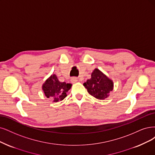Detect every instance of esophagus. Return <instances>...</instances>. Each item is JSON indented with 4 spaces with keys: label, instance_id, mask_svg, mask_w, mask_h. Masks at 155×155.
Returning a JSON list of instances; mask_svg holds the SVG:
<instances>
[{
    "label": "esophagus",
    "instance_id": "obj_1",
    "mask_svg": "<svg viewBox=\"0 0 155 155\" xmlns=\"http://www.w3.org/2000/svg\"><path fill=\"white\" fill-rule=\"evenodd\" d=\"M71 83H75V82H78V79L76 77H72L71 78Z\"/></svg>",
    "mask_w": 155,
    "mask_h": 155
}]
</instances>
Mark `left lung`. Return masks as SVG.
Segmentation results:
<instances>
[{
  "instance_id": "1",
  "label": "left lung",
  "mask_w": 155,
  "mask_h": 155,
  "mask_svg": "<svg viewBox=\"0 0 155 155\" xmlns=\"http://www.w3.org/2000/svg\"><path fill=\"white\" fill-rule=\"evenodd\" d=\"M87 92L96 98L104 100L113 90V82L98 69H95L91 74V78L84 83Z\"/></svg>"
}]
</instances>
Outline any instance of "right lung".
<instances>
[{"mask_svg": "<svg viewBox=\"0 0 155 155\" xmlns=\"http://www.w3.org/2000/svg\"><path fill=\"white\" fill-rule=\"evenodd\" d=\"M71 87V84L59 82L55 74H53L45 82L43 90L48 98L53 99L54 102H57L66 98V93Z\"/></svg>", "mask_w": 155, "mask_h": 155, "instance_id": "add662e5", "label": "right lung"}]
</instances>
